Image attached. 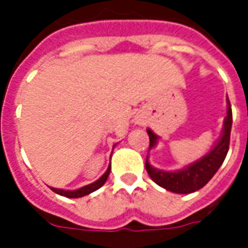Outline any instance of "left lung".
<instances>
[{
    "mask_svg": "<svg viewBox=\"0 0 248 248\" xmlns=\"http://www.w3.org/2000/svg\"><path fill=\"white\" fill-rule=\"evenodd\" d=\"M231 124H232V113H231V105L227 98V115L224 117L223 129L213 147L199 159L191 162L183 169L174 170V171H165V170L151 166L149 162V154H147L146 170L151 179L158 186L175 194H190L202 188L215 175V172L222 166L224 158L227 155ZM147 134L150 138V147H149V151H150L153 147L156 146L159 137L151 129H147Z\"/></svg>",
    "mask_w": 248,
    "mask_h": 248,
    "instance_id": "1",
    "label": "left lung"
}]
</instances>
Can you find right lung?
<instances>
[{
  "instance_id": "add662e5",
  "label": "right lung",
  "mask_w": 248,
  "mask_h": 248,
  "mask_svg": "<svg viewBox=\"0 0 248 248\" xmlns=\"http://www.w3.org/2000/svg\"><path fill=\"white\" fill-rule=\"evenodd\" d=\"M115 146V145H114ZM110 170H111V166L108 165V170L105 171L102 177L97 179L95 182L90 183V185H86V186L79 187V188H77V190H63V188H56V187H50L51 191L57 192L58 195H62V197L66 198H81L85 197V195H89V194H92L95 190H98L99 187H102L105 185V182L108 181V174H110Z\"/></svg>"
}]
</instances>
